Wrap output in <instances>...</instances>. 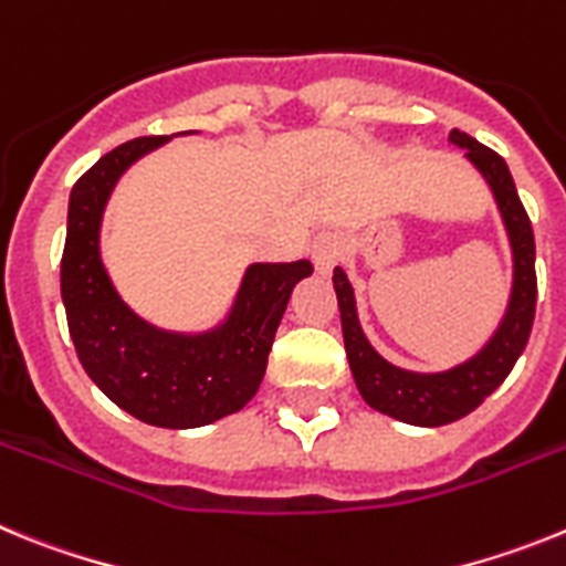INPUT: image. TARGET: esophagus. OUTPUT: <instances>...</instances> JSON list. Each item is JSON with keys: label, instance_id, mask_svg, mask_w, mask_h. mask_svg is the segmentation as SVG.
Segmentation results:
<instances>
[{"label": "esophagus", "instance_id": "1", "mask_svg": "<svg viewBox=\"0 0 566 566\" xmlns=\"http://www.w3.org/2000/svg\"><path fill=\"white\" fill-rule=\"evenodd\" d=\"M339 254H343V240L337 232H319L312 240V260L319 274H328L337 266Z\"/></svg>", "mask_w": 566, "mask_h": 566}]
</instances>
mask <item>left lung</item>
Listing matches in <instances>:
<instances>
[{"instance_id": "8db88e82", "label": "left lung", "mask_w": 566, "mask_h": 566, "mask_svg": "<svg viewBox=\"0 0 566 566\" xmlns=\"http://www.w3.org/2000/svg\"><path fill=\"white\" fill-rule=\"evenodd\" d=\"M448 138L464 149V158L488 181L504 229H507L510 249H513V289H510L507 312L482 352L464 359L457 368L439 374L397 368L374 352V345L368 343L363 326H359L352 283L343 269H334V292H337L339 319H343L345 354H348V365H352L359 394L374 411L388 413L399 422L422 424V428L457 422L470 411H476L513 371V365L522 357L530 339L533 317H536V240H533L527 212L518 201L513 175L502 155L479 144L476 138H470L462 129H451Z\"/></svg>"}]
</instances>
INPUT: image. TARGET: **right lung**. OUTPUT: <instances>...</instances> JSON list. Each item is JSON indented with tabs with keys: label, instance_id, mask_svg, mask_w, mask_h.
<instances>
[{
	"label": "right lung",
	"instance_id": "right-lung-1",
	"mask_svg": "<svg viewBox=\"0 0 566 566\" xmlns=\"http://www.w3.org/2000/svg\"><path fill=\"white\" fill-rule=\"evenodd\" d=\"M169 142L144 135L102 155L70 192L62 300L84 371L118 408L158 428H201L240 411L258 394L269 352L308 260L252 263L227 319L212 332H164L118 297L98 234L115 184L142 155Z\"/></svg>",
	"mask_w": 566,
	"mask_h": 566
}]
</instances>
